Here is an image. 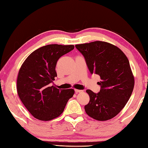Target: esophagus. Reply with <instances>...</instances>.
<instances>
[{"mask_svg":"<svg viewBox=\"0 0 148 148\" xmlns=\"http://www.w3.org/2000/svg\"><path fill=\"white\" fill-rule=\"evenodd\" d=\"M75 93H80V92H82V90H75Z\"/></svg>","mask_w":148,"mask_h":148,"instance_id":"esophagus-1","label":"esophagus"}]
</instances>
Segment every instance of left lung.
<instances>
[{
  "mask_svg": "<svg viewBox=\"0 0 148 148\" xmlns=\"http://www.w3.org/2000/svg\"><path fill=\"white\" fill-rule=\"evenodd\" d=\"M75 48L84 57L90 73L101 79L99 93L86 90L90 100L84 106L86 113L100 121L113 118L126 104L134 88L127 57L116 46L102 41L77 44Z\"/></svg>",
  "mask_w": 148,
  "mask_h": 148,
  "instance_id": "left-lung-1",
  "label": "left lung"
}]
</instances>
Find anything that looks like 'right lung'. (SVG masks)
<instances>
[{"label": "right lung", "instance_id": "right-lung-1", "mask_svg": "<svg viewBox=\"0 0 148 148\" xmlns=\"http://www.w3.org/2000/svg\"><path fill=\"white\" fill-rule=\"evenodd\" d=\"M73 49V45L49 44L36 49L22 64L16 90L22 102L35 118L48 121L58 117L73 97V89L58 90L51 83L57 76L58 60Z\"/></svg>", "mask_w": 148, "mask_h": 148}]
</instances>
